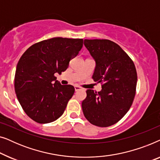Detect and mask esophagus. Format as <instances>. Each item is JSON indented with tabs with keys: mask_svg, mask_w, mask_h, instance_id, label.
Here are the masks:
<instances>
[{
	"mask_svg": "<svg viewBox=\"0 0 160 160\" xmlns=\"http://www.w3.org/2000/svg\"><path fill=\"white\" fill-rule=\"evenodd\" d=\"M74 88H75V91H76V92L80 90V89H81V87H78V86H75V87H74Z\"/></svg>",
	"mask_w": 160,
	"mask_h": 160,
	"instance_id": "1",
	"label": "esophagus"
}]
</instances>
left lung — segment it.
Listing matches in <instances>:
<instances>
[{
	"label": "left lung",
	"mask_w": 160,
	"mask_h": 160,
	"mask_svg": "<svg viewBox=\"0 0 160 160\" xmlns=\"http://www.w3.org/2000/svg\"><path fill=\"white\" fill-rule=\"evenodd\" d=\"M84 44L96 63L92 78L102 84V89L98 92L87 89L82 111L91 124L106 128L119 122L132 106L136 69L128 54L113 41L85 39Z\"/></svg>",
	"instance_id": "obj_1"
}]
</instances>
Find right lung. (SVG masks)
I'll return each mask as SVG.
<instances>
[{
  "label": "right lung",
  "instance_id": "right-lung-1",
  "mask_svg": "<svg viewBox=\"0 0 160 160\" xmlns=\"http://www.w3.org/2000/svg\"><path fill=\"white\" fill-rule=\"evenodd\" d=\"M82 47V38L57 37L35 43L22 55L15 73V92L33 121L50 123L64 113L75 89L60 84L54 73L65 71Z\"/></svg>",
  "mask_w": 160,
  "mask_h": 160
}]
</instances>
